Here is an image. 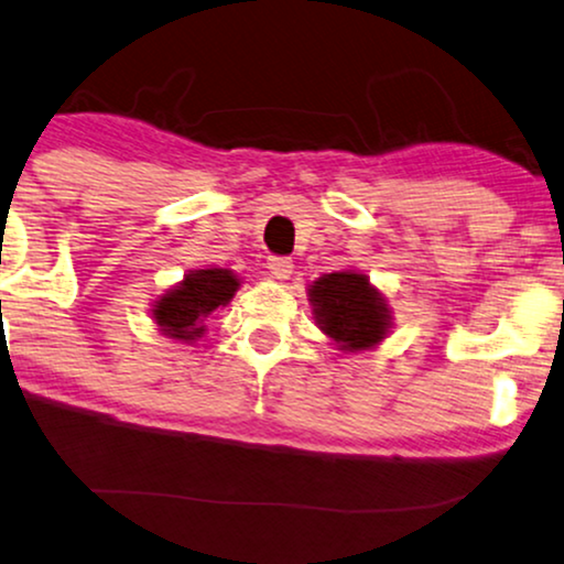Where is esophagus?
<instances>
[{
  "instance_id": "esophagus-1",
  "label": "esophagus",
  "mask_w": 564,
  "mask_h": 564,
  "mask_svg": "<svg viewBox=\"0 0 564 564\" xmlns=\"http://www.w3.org/2000/svg\"><path fill=\"white\" fill-rule=\"evenodd\" d=\"M268 270L275 281H289L291 273H294V262L289 258H268Z\"/></svg>"
}]
</instances>
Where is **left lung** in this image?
Returning a JSON list of instances; mask_svg holds the SVG:
<instances>
[{"label":"left lung","mask_w":564,"mask_h":564,"mask_svg":"<svg viewBox=\"0 0 564 564\" xmlns=\"http://www.w3.org/2000/svg\"><path fill=\"white\" fill-rule=\"evenodd\" d=\"M315 325L344 354L377 348L393 333V306L361 270L319 275L306 286Z\"/></svg>","instance_id":"8db88e82"}]
</instances>
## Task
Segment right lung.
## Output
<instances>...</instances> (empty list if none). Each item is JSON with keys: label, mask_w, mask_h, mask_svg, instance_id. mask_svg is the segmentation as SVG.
Masks as SVG:
<instances>
[{"label": "right lung", "mask_w": 564, "mask_h": 564, "mask_svg": "<svg viewBox=\"0 0 564 564\" xmlns=\"http://www.w3.org/2000/svg\"><path fill=\"white\" fill-rule=\"evenodd\" d=\"M241 278L229 268H197L184 273L180 283L153 299L151 319L159 333L176 344H197L208 330V317L237 296Z\"/></svg>", "instance_id": "1"}]
</instances>
